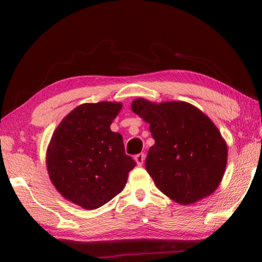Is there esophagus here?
Here are the masks:
<instances>
[{
  "mask_svg": "<svg viewBox=\"0 0 262 262\" xmlns=\"http://www.w3.org/2000/svg\"><path fill=\"white\" fill-rule=\"evenodd\" d=\"M135 160H136V162H137L138 166H142V164L144 163L145 155H144V154H143V152L138 154V155H136V156H135Z\"/></svg>",
  "mask_w": 262,
  "mask_h": 262,
  "instance_id": "34e87169",
  "label": "esophagus"
}]
</instances>
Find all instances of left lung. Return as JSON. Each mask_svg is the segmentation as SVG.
<instances>
[{
    "mask_svg": "<svg viewBox=\"0 0 262 262\" xmlns=\"http://www.w3.org/2000/svg\"><path fill=\"white\" fill-rule=\"evenodd\" d=\"M131 108L150 124L155 144L145 168L155 185L182 205L212 194L228 160L227 143L211 119L191 103L136 99Z\"/></svg>",
    "mask_w": 262,
    "mask_h": 262,
    "instance_id": "1",
    "label": "left lung"
}]
</instances>
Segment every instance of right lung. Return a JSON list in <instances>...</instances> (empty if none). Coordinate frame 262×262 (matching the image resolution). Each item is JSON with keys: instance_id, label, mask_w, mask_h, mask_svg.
<instances>
[{"instance_id": "add662e5", "label": "right lung", "mask_w": 262, "mask_h": 262, "mask_svg": "<svg viewBox=\"0 0 262 262\" xmlns=\"http://www.w3.org/2000/svg\"><path fill=\"white\" fill-rule=\"evenodd\" d=\"M120 110V102L108 101L77 106L50 141V179L64 198L83 209L95 210L119 194L136 166L121 135L110 127Z\"/></svg>"}]
</instances>
